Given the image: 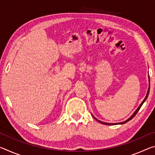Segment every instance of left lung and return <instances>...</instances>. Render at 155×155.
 I'll use <instances>...</instances> for the list:
<instances>
[{
	"label": "left lung",
	"instance_id": "1",
	"mask_svg": "<svg viewBox=\"0 0 155 155\" xmlns=\"http://www.w3.org/2000/svg\"><path fill=\"white\" fill-rule=\"evenodd\" d=\"M149 91H150V78H149V87H148V91H147V94H146V97H145V98H144V100L143 101H142V103H141V104H140V105L138 107V108L136 109V111L133 113V114L131 115V116L129 117V118H128V120H126V121H124V122H120V123H106V122H102V121H100V120H97L95 117L94 116V115H92V116L94 117V118H95L97 121L98 122H99L100 123H102V124H107V125H115V124H125V123H127V122H128V121H130V120H131V119H133V117H135V115L137 114V112L139 111V110L140 109V108H141V107L142 106V104H143V103L144 102H145L146 101V99H147V98H148V94H149Z\"/></svg>",
	"mask_w": 155,
	"mask_h": 155
}]
</instances>
